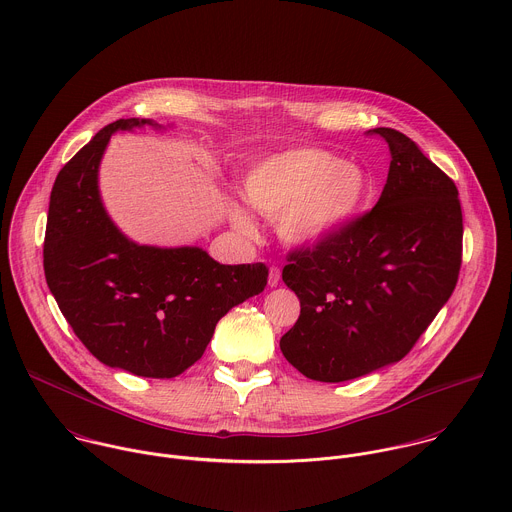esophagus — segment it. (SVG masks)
<instances>
[{
    "label": "esophagus",
    "mask_w": 512,
    "mask_h": 512,
    "mask_svg": "<svg viewBox=\"0 0 512 512\" xmlns=\"http://www.w3.org/2000/svg\"><path fill=\"white\" fill-rule=\"evenodd\" d=\"M279 279H281V271L277 267H271L269 269V287H277Z\"/></svg>",
    "instance_id": "34e87169"
}]
</instances>
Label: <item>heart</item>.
Segmentation results:
<instances>
[{"label": "heart", "mask_w": 512, "mask_h": 512, "mask_svg": "<svg viewBox=\"0 0 512 512\" xmlns=\"http://www.w3.org/2000/svg\"><path fill=\"white\" fill-rule=\"evenodd\" d=\"M374 181L362 164L342 160L319 146H297L253 162L243 175V197L279 237L295 247H313L348 227L370 203ZM239 225L249 227L241 209Z\"/></svg>", "instance_id": "obj_1"}]
</instances>
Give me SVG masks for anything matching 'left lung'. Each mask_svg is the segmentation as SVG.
I'll return each instance as SVG.
<instances>
[{"label":"left lung","mask_w":512,"mask_h":512,"mask_svg":"<svg viewBox=\"0 0 512 512\" xmlns=\"http://www.w3.org/2000/svg\"><path fill=\"white\" fill-rule=\"evenodd\" d=\"M376 207L313 249L289 255L283 281L301 313L281 337L305 378L346 382L400 362L452 295L462 257L456 185L394 128Z\"/></svg>","instance_id":"1"}]
</instances>
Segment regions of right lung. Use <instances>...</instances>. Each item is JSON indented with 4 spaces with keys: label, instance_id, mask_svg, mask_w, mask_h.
Listing matches in <instances>:
<instances>
[{
    "label": "right lung",
    "instance_id": "1",
    "mask_svg": "<svg viewBox=\"0 0 512 512\" xmlns=\"http://www.w3.org/2000/svg\"><path fill=\"white\" fill-rule=\"evenodd\" d=\"M164 126L120 118L60 170L44 241V271L60 311L102 364L142 378H175L207 350L215 325L259 295L267 267L223 265L201 247L128 239L108 217L98 170L114 132Z\"/></svg>",
    "mask_w": 512,
    "mask_h": 512
}]
</instances>
